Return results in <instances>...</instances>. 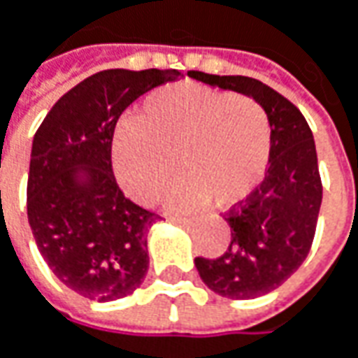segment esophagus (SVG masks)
I'll use <instances>...</instances> for the list:
<instances>
[{
  "label": "esophagus",
  "instance_id": "1",
  "mask_svg": "<svg viewBox=\"0 0 358 358\" xmlns=\"http://www.w3.org/2000/svg\"><path fill=\"white\" fill-rule=\"evenodd\" d=\"M170 220L176 224H188L190 222V218H184V216H170Z\"/></svg>",
  "mask_w": 358,
  "mask_h": 358
}]
</instances>
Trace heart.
<instances>
[{
	"mask_svg": "<svg viewBox=\"0 0 358 358\" xmlns=\"http://www.w3.org/2000/svg\"><path fill=\"white\" fill-rule=\"evenodd\" d=\"M186 176L170 190L172 208L190 210L214 200L232 208L255 192L271 156V120L248 96L192 82L156 90L140 117L120 124L114 168L128 194L152 202L178 168Z\"/></svg>",
	"mask_w": 358,
	"mask_h": 358,
	"instance_id": "obj_1",
	"label": "heart"
}]
</instances>
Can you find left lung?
Returning <instances> with one entry per match:
<instances>
[{
  "label": "left lung",
  "instance_id": "obj_1",
  "mask_svg": "<svg viewBox=\"0 0 358 358\" xmlns=\"http://www.w3.org/2000/svg\"><path fill=\"white\" fill-rule=\"evenodd\" d=\"M188 76L250 96L271 120L266 176L244 202L224 212L232 234L226 252L194 260L200 278L216 294L236 301L257 299L292 276L313 246L322 202L313 132L292 101L255 78L204 71Z\"/></svg>",
  "mask_w": 358,
  "mask_h": 358
}]
</instances>
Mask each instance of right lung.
<instances>
[{"mask_svg": "<svg viewBox=\"0 0 358 358\" xmlns=\"http://www.w3.org/2000/svg\"><path fill=\"white\" fill-rule=\"evenodd\" d=\"M178 70H103L66 92L34 136L27 218L55 276L90 301L132 294L148 272L150 226L160 214L126 198L112 170L117 117Z\"/></svg>", "mask_w": 358, "mask_h": 358, "instance_id": "obj_1", "label": "right lung"}]
</instances>
